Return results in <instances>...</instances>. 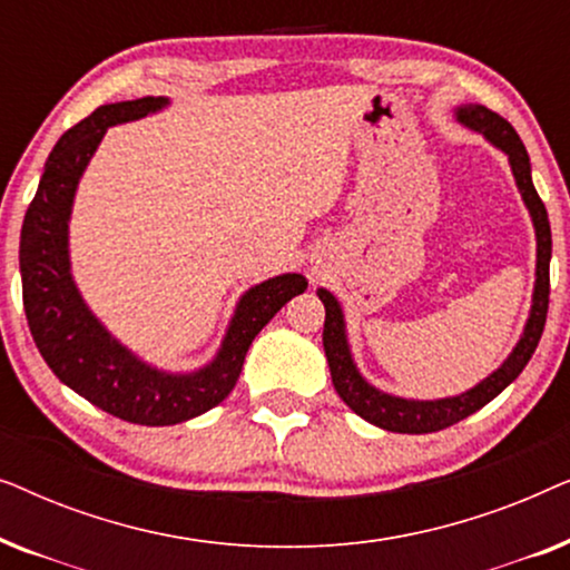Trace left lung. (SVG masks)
<instances>
[{
	"mask_svg": "<svg viewBox=\"0 0 570 570\" xmlns=\"http://www.w3.org/2000/svg\"><path fill=\"white\" fill-rule=\"evenodd\" d=\"M456 119L474 131H480L488 142H493L498 150L509 155L513 178L521 191V199L532 215L534 233H537V279H534V295H532V311H529L524 334L513 347V353L505 357L498 371L490 373L485 381L472 386L470 392L459 396H446V400H402V396H392L386 392H379L371 386L361 373H357L353 355H350L347 334H345V316L337 298L324 287H318V298H322L326 308L324 318V353L326 363L332 371V384L355 415H361L368 423L384 428L392 433H435L443 428L459 423V420L470 417L472 412L485 407L490 400H495L513 379L524 371L529 357L534 355L537 345H540L544 318H548V303H550V254H552V236H550V220L548 209H544L540 194H537L532 184V166H529L527 147L521 142L517 129L511 127L503 116L490 111L485 106H462L456 108Z\"/></svg>",
	"mask_w": 570,
	"mask_h": 570,
	"instance_id": "8db88e82",
	"label": "left lung"
}]
</instances>
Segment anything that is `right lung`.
<instances>
[{"label": "right lung", "instance_id": "right-lung-1", "mask_svg": "<svg viewBox=\"0 0 570 570\" xmlns=\"http://www.w3.org/2000/svg\"><path fill=\"white\" fill-rule=\"evenodd\" d=\"M168 98L108 104L65 131L46 160L20 233L22 306L33 342L61 384L108 415L137 425H176L213 410L233 392L264 324L306 291L303 275L254 285L238 301L215 361L194 373H166L131 355L85 306L69 272V215L82 170L114 124L160 111Z\"/></svg>", "mask_w": 570, "mask_h": 570}]
</instances>
